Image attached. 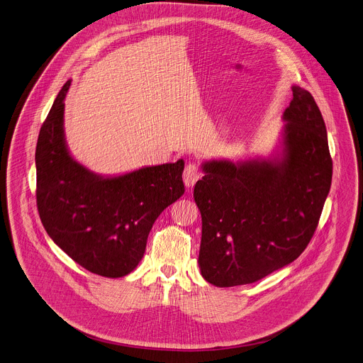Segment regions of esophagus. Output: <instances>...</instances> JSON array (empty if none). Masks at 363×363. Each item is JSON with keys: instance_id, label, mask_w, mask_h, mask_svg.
<instances>
[{"instance_id": "1", "label": "esophagus", "mask_w": 363, "mask_h": 363, "mask_svg": "<svg viewBox=\"0 0 363 363\" xmlns=\"http://www.w3.org/2000/svg\"><path fill=\"white\" fill-rule=\"evenodd\" d=\"M201 178V174L199 171V167L194 164V163H189L185 171H184V184L186 188H194L196 182Z\"/></svg>"}]
</instances>
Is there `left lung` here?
<instances>
[{
  "instance_id": "left-lung-1",
  "label": "left lung",
  "mask_w": 363,
  "mask_h": 363,
  "mask_svg": "<svg viewBox=\"0 0 363 363\" xmlns=\"http://www.w3.org/2000/svg\"><path fill=\"white\" fill-rule=\"evenodd\" d=\"M269 157L201 163L194 197L201 214L199 268L217 287L249 284L306 250L332 185L326 125L307 89L293 85Z\"/></svg>"
}]
</instances>
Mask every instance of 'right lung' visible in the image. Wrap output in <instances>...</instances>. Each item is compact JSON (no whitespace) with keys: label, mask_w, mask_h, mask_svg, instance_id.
I'll list each match as a JSON object with an SVG mask.
<instances>
[{"label":"right lung","mask_w":363,"mask_h":363,"mask_svg":"<svg viewBox=\"0 0 363 363\" xmlns=\"http://www.w3.org/2000/svg\"><path fill=\"white\" fill-rule=\"evenodd\" d=\"M62 86L37 140V207L47 233L86 271L121 278L133 272L157 217L185 192L184 160L101 175L67 149Z\"/></svg>","instance_id":"1"}]
</instances>
